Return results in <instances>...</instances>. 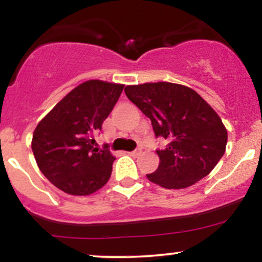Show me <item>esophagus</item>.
Listing matches in <instances>:
<instances>
[{"instance_id":"34e87169","label":"esophagus","mask_w":262,"mask_h":262,"mask_svg":"<svg viewBox=\"0 0 262 262\" xmlns=\"http://www.w3.org/2000/svg\"><path fill=\"white\" fill-rule=\"evenodd\" d=\"M140 152H141V150L137 149V150H134V151L129 152V155H130V156H138V155H140Z\"/></svg>"}]
</instances>
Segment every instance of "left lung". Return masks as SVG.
<instances>
[{
    "label": "left lung",
    "instance_id": "obj_1",
    "mask_svg": "<svg viewBox=\"0 0 262 262\" xmlns=\"http://www.w3.org/2000/svg\"><path fill=\"white\" fill-rule=\"evenodd\" d=\"M125 95L149 117L156 138L167 141L149 181L167 189L186 188L215 167L225 152L228 133L221 117L194 90L172 82L129 85Z\"/></svg>",
    "mask_w": 262,
    "mask_h": 262
}]
</instances>
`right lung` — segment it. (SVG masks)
<instances>
[{
	"instance_id": "add662e5",
	"label": "right lung",
	"mask_w": 262,
	"mask_h": 262,
	"mask_svg": "<svg viewBox=\"0 0 262 262\" xmlns=\"http://www.w3.org/2000/svg\"><path fill=\"white\" fill-rule=\"evenodd\" d=\"M122 83L89 80L75 87L38 123L32 150L41 173L65 193L89 196L103 187L114 156L95 148L93 134L112 112Z\"/></svg>"
}]
</instances>
